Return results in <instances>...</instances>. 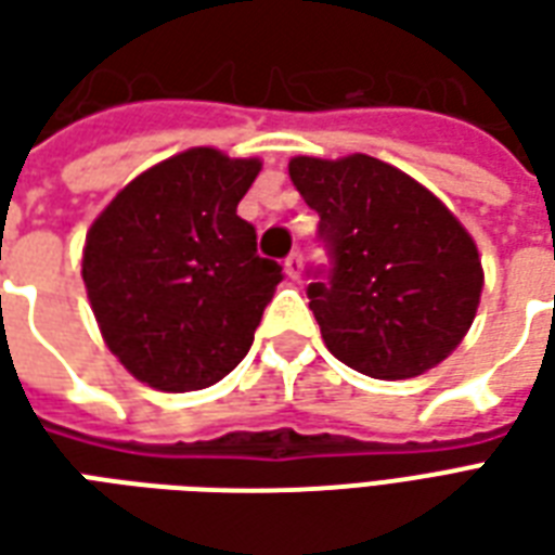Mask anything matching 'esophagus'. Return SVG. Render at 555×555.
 <instances>
[{
    "instance_id": "obj_1",
    "label": "esophagus",
    "mask_w": 555,
    "mask_h": 555,
    "mask_svg": "<svg viewBox=\"0 0 555 555\" xmlns=\"http://www.w3.org/2000/svg\"><path fill=\"white\" fill-rule=\"evenodd\" d=\"M285 273H288L291 279H300V273H302V255L300 253H291L288 258H285Z\"/></svg>"
}]
</instances>
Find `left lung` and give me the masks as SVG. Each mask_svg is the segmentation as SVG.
Here are the masks:
<instances>
[{"label": "left lung", "mask_w": 555, "mask_h": 555, "mask_svg": "<svg viewBox=\"0 0 555 555\" xmlns=\"http://www.w3.org/2000/svg\"><path fill=\"white\" fill-rule=\"evenodd\" d=\"M288 175L321 217L330 270L309 309L330 353L377 380H404L452 353L485 285L478 249L440 198L384 159L294 157Z\"/></svg>", "instance_id": "8db88e82"}]
</instances>
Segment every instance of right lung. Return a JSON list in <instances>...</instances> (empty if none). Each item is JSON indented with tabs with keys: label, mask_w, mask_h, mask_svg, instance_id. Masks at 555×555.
Listing matches in <instances>:
<instances>
[{
	"label": "right lung",
	"mask_w": 555,
	"mask_h": 555,
	"mask_svg": "<svg viewBox=\"0 0 555 555\" xmlns=\"http://www.w3.org/2000/svg\"><path fill=\"white\" fill-rule=\"evenodd\" d=\"M261 171L190 147L142 171L94 219L82 282L127 372L163 392L222 380L253 348L282 264L261 258L237 205Z\"/></svg>",
	"instance_id": "obj_1"
}]
</instances>
